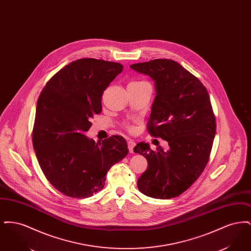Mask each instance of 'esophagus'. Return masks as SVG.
<instances>
[{
  "label": "esophagus",
  "instance_id": "34e87169",
  "mask_svg": "<svg viewBox=\"0 0 251 251\" xmlns=\"http://www.w3.org/2000/svg\"><path fill=\"white\" fill-rule=\"evenodd\" d=\"M135 146V143L132 141V140H129L128 141V149H129V151L132 153L133 152V148Z\"/></svg>",
  "mask_w": 251,
  "mask_h": 251
}]
</instances>
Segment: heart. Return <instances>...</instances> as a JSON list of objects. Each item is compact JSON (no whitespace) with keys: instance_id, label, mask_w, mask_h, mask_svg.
Wrapping results in <instances>:
<instances>
[{"instance_id":"1","label":"heart","mask_w":251,"mask_h":251,"mask_svg":"<svg viewBox=\"0 0 251 251\" xmlns=\"http://www.w3.org/2000/svg\"><path fill=\"white\" fill-rule=\"evenodd\" d=\"M127 127H129V125H127Z\"/></svg>"}]
</instances>
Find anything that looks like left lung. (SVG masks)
I'll return each instance as SVG.
<instances>
[{
    "mask_svg": "<svg viewBox=\"0 0 251 251\" xmlns=\"http://www.w3.org/2000/svg\"><path fill=\"white\" fill-rule=\"evenodd\" d=\"M131 69L154 81L148 131L169 146L167 151L161 146L152 151L144 142L134 147L133 151L148 161L137 180L138 189L153 199L178 197L201 175L212 151L216 123L208 91L173 60H151L131 65Z\"/></svg>",
    "mask_w": 251,
    "mask_h": 251,
    "instance_id": "left-lung-1",
    "label": "left lung"
}]
</instances>
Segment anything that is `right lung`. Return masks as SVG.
Wrapping results in <instances>:
<instances>
[{"instance_id":"1","label":"right lung","mask_w":251,"mask_h":251,"mask_svg":"<svg viewBox=\"0 0 251 251\" xmlns=\"http://www.w3.org/2000/svg\"><path fill=\"white\" fill-rule=\"evenodd\" d=\"M122 70L120 63L76 60L54 74L38 97L34 150L45 177L68 197L84 199L100 191L108 170L129 152L122 136L96 143L84 134L101 112L103 91Z\"/></svg>"}]
</instances>
